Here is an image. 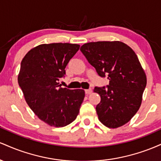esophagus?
Here are the masks:
<instances>
[{
    "instance_id": "esophagus-1",
    "label": "esophagus",
    "mask_w": 161,
    "mask_h": 161,
    "mask_svg": "<svg viewBox=\"0 0 161 161\" xmlns=\"http://www.w3.org/2000/svg\"><path fill=\"white\" fill-rule=\"evenodd\" d=\"M85 92H86V95H89V94H91L92 92V88H89V89H86Z\"/></svg>"
}]
</instances>
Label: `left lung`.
Listing matches in <instances>:
<instances>
[{
    "mask_svg": "<svg viewBox=\"0 0 161 161\" xmlns=\"http://www.w3.org/2000/svg\"><path fill=\"white\" fill-rule=\"evenodd\" d=\"M80 51L109 85L95 87L101 96L96 106L99 120L109 128L122 126L133 117L142 104L147 79L137 55L121 42H97L83 45Z\"/></svg>",
    "mask_w": 161,
    "mask_h": 161,
    "instance_id": "obj_1",
    "label": "left lung"
}]
</instances>
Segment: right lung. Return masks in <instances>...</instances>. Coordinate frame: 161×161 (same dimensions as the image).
Segmentation results:
<instances>
[{"mask_svg":"<svg viewBox=\"0 0 161 161\" xmlns=\"http://www.w3.org/2000/svg\"><path fill=\"white\" fill-rule=\"evenodd\" d=\"M79 47L43 44L30 50L21 62L18 83L25 101L41 120L51 126L64 127L74 121L84 100L83 89L70 90L59 85Z\"/></svg>","mask_w":161,"mask_h":161,"instance_id":"1","label":"right lung"}]
</instances>
